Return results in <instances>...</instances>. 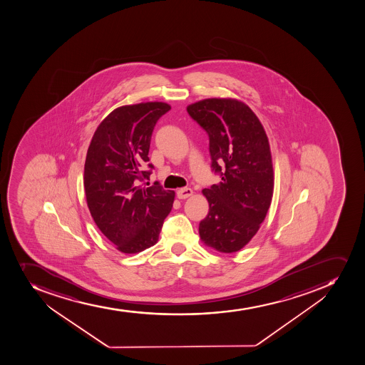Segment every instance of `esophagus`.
I'll use <instances>...</instances> for the list:
<instances>
[{
    "label": "esophagus",
    "mask_w": 365,
    "mask_h": 365,
    "mask_svg": "<svg viewBox=\"0 0 365 365\" xmlns=\"http://www.w3.org/2000/svg\"><path fill=\"white\" fill-rule=\"evenodd\" d=\"M191 195H192V190H191L190 187H182V189L178 190V197L180 200L190 197Z\"/></svg>",
    "instance_id": "1"
}]
</instances>
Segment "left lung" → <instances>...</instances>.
<instances>
[{
    "label": "left lung",
    "mask_w": 365,
    "mask_h": 365,
    "mask_svg": "<svg viewBox=\"0 0 365 365\" xmlns=\"http://www.w3.org/2000/svg\"><path fill=\"white\" fill-rule=\"evenodd\" d=\"M187 111L207 131L211 168L222 178L202 191L209 212L200 222V236L220 252H236L256 235L272 200L268 136L241 101L207 98L187 106Z\"/></svg>",
    "instance_id": "left-lung-1"
}]
</instances>
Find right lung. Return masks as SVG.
Here are the masks:
<instances>
[{
	"instance_id": "obj_1",
	"label": "right lung",
	"mask_w": 365,
	"mask_h": 365,
	"mask_svg": "<svg viewBox=\"0 0 365 365\" xmlns=\"http://www.w3.org/2000/svg\"><path fill=\"white\" fill-rule=\"evenodd\" d=\"M163 102L123 106L101 122L88 148L84 190L88 207L102 234L124 254L156 245L175 192L158 181L149 187L154 165L149 148L155 125L170 110Z\"/></svg>"
}]
</instances>
